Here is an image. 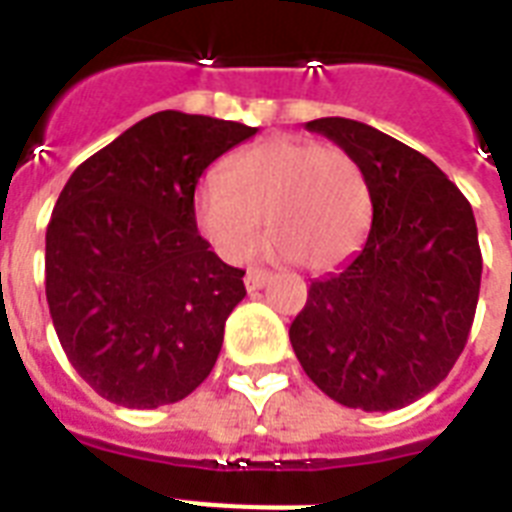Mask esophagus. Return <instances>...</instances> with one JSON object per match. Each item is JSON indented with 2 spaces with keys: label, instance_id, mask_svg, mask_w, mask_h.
Listing matches in <instances>:
<instances>
[{
  "label": "esophagus",
  "instance_id": "1",
  "mask_svg": "<svg viewBox=\"0 0 512 512\" xmlns=\"http://www.w3.org/2000/svg\"><path fill=\"white\" fill-rule=\"evenodd\" d=\"M271 279V273L268 271H260V268H249L247 276H244V284H247L249 292H255V289H263Z\"/></svg>",
  "mask_w": 512,
  "mask_h": 512
}]
</instances>
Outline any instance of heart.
<instances>
[{
	"instance_id": "heart-1",
	"label": "heart",
	"mask_w": 512,
	"mask_h": 512,
	"mask_svg": "<svg viewBox=\"0 0 512 512\" xmlns=\"http://www.w3.org/2000/svg\"><path fill=\"white\" fill-rule=\"evenodd\" d=\"M193 215L225 260L247 257L268 220L276 236L273 252L327 271L361 247L372 196L348 151L305 138H273L233 156L223 177H204Z\"/></svg>"
}]
</instances>
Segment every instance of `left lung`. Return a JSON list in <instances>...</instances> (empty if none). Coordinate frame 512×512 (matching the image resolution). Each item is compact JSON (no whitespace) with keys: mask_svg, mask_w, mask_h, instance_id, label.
<instances>
[{"mask_svg":"<svg viewBox=\"0 0 512 512\" xmlns=\"http://www.w3.org/2000/svg\"><path fill=\"white\" fill-rule=\"evenodd\" d=\"M305 130L361 164L372 228L348 263L311 281L289 340L337 404L393 412L436 388L468 342L484 268L476 217L460 188L401 140L342 116Z\"/></svg>","mask_w":512,"mask_h":512,"instance_id":"obj_1","label":"left lung"}]
</instances>
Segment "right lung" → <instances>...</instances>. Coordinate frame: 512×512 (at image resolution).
<instances>
[{"label":"right lung","mask_w":512,"mask_h":512,"mask_svg":"<svg viewBox=\"0 0 512 512\" xmlns=\"http://www.w3.org/2000/svg\"><path fill=\"white\" fill-rule=\"evenodd\" d=\"M257 127L159 111L68 177L44 247V289L68 361L130 409L175 404L207 380L244 271L196 231L201 172Z\"/></svg>","instance_id":"right-lung-1"}]
</instances>
